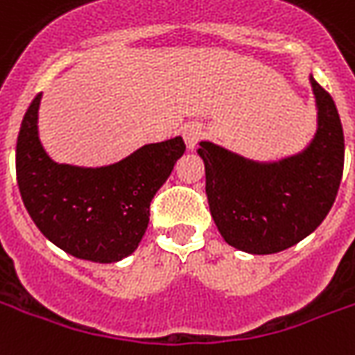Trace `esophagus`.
Returning a JSON list of instances; mask_svg holds the SVG:
<instances>
[{
  "label": "esophagus",
  "mask_w": 355,
  "mask_h": 355,
  "mask_svg": "<svg viewBox=\"0 0 355 355\" xmlns=\"http://www.w3.org/2000/svg\"><path fill=\"white\" fill-rule=\"evenodd\" d=\"M205 135V130L201 124H196V122H191V124H186L182 128V137L186 141V146L188 148H196L198 143L203 139Z\"/></svg>",
  "instance_id": "34e87169"
}]
</instances>
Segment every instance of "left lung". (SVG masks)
Wrapping results in <instances>:
<instances>
[{
    "label": "left lung",
    "mask_w": 355,
    "mask_h": 355,
    "mask_svg": "<svg viewBox=\"0 0 355 355\" xmlns=\"http://www.w3.org/2000/svg\"><path fill=\"white\" fill-rule=\"evenodd\" d=\"M318 128L295 156L261 164L209 141L199 143L207 198L227 244L248 254H277L309 237L337 198L345 133L333 97L314 80Z\"/></svg>",
    "instance_id": "1"
}]
</instances>
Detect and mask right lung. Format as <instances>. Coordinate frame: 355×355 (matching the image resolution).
Here are the masks:
<instances>
[{
  "instance_id": "add662e5",
  "label": "right lung",
  "mask_w": 355,
  "mask_h": 355,
  "mask_svg": "<svg viewBox=\"0 0 355 355\" xmlns=\"http://www.w3.org/2000/svg\"><path fill=\"white\" fill-rule=\"evenodd\" d=\"M35 96L17 141L20 196L39 231L78 259L112 263L141 243L150 201L186 150L182 137L144 144L116 164L77 167L56 164L39 139Z\"/></svg>"
}]
</instances>
